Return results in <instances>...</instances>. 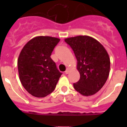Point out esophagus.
Instances as JSON below:
<instances>
[{
  "label": "esophagus",
  "instance_id": "obj_1",
  "mask_svg": "<svg viewBox=\"0 0 127 127\" xmlns=\"http://www.w3.org/2000/svg\"><path fill=\"white\" fill-rule=\"evenodd\" d=\"M69 71H70V69H69V68H67L66 71H65V72H64V73H65V74H68V73H69Z\"/></svg>",
  "mask_w": 127,
  "mask_h": 127
}]
</instances>
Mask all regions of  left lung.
<instances>
[{"label":"left lung","instance_id":"1","mask_svg":"<svg viewBox=\"0 0 127 127\" xmlns=\"http://www.w3.org/2000/svg\"><path fill=\"white\" fill-rule=\"evenodd\" d=\"M74 52L80 80L73 84L84 96L93 95L101 89L109 74L110 59L105 47L91 36L79 35L64 39Z\"/></svg>","mask_w":127,"mask_h":127}]
</instances>
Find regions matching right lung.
Segmentation results:
<instances>
[{"label":"right lung","instance_id":"obj_1","mask_svg":"<svg viewBox=\"0 0 127 127\" xmlns=\"http://www.w3.org/2000/svg\"><path fill=\"white\" fill-rule=\"evenodd\" d=\"M60 39L38 36L31 39L21 51L18 59L22 84L31 95L42 98L54 91L61 76L50 56Z\"/></svg>","mask_w":127,"mask_h":127}]
</instances>
